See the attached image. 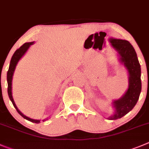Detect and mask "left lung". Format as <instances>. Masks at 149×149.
<instances>
[{
	"label": "left lung",
	"mask_w": 149,
	"mask_h": 149,
	"mask_svg": "<svg viewBox=\"0 0 149 149\" xmlns=\"http://www.w3.org/2000/svg\"><path fill=\"white\" fill-rule=\"evenodd\" d=\"M110 42L121 56V61L127 67L130 74V85L127 91L121 99L113 102L116 113L110 116L109 119L116 120L121 118L132 110L139 99L141 91V69L135 50L130 42L112 39Z\"/></svg>",
	"instance_id": "left-lung-1"
}]
</instances>
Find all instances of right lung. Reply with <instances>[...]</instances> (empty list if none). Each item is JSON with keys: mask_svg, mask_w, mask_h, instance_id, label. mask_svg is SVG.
Masks as SVG:
<instances>
[{"mask_svg": "<svg viewBox=\"0 0 149 149\" xmlns=\"http://www.w3.org/2000/svg\"><path fill=\"white\" fill-rule=\"evenodd\" d=\"M33 42H28V43H25L24 45H22L19 49H17L16 51L15 52L14 55L12 56V59H11V61H10V64H9V68H8V70L7 72V82H8V97H9L10 100L12 101V104H13L14 107H15V109L17 110V111L18 112L19 115L21 116H22L24 118H25L26 120L28 121H31V122H33V123H38L40 122L39 120H34V119H32V118H30L27 116H25V115L22 114L18 108L17 107L16 104H15V102H14L13 98H12V76H13V74L14 72H15V67H16V65L17 63V62L19 61V59L22 58V56H23L24 54L25 53L28 49L29 48V47L31 46V45H33ZM44 121V120H43Z\"/></svg>", "mask_w": 149, "mask_h": 149, "instance_id": "right-lung-1", "label": "right lung"}]
</instances>
